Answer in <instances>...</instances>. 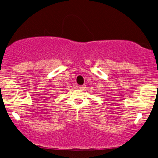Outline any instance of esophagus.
Masks as SVG:
<instances>
[{
	"instance_id": "obj_1",
	"label": "esophagus",
	"mask_w": 158,
	"mask_h": 158,
	"mask_svg": "<svg viewBox=\"0 0 158 158\" xmlns=\"http://www.w3.org/2000/svg\"><path fill=\"white\" fill-rule=\"evenodd\" d=\"M85 87H85V85L79 86V89H85Z\"/></svg>"
}]
</instances>
